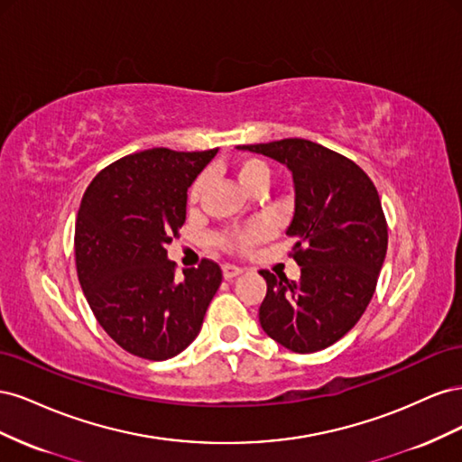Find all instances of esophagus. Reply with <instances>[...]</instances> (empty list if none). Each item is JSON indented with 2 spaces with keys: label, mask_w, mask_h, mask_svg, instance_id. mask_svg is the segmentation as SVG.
Returning a JSON list of instances; mask_svg holds the SVG:
<instances>
[{
  "label": "esophagus",
  "mask_w": 462,
  "mask_h": 462,
  "mask_svg": "<svg viewBox=\"0 0 462 462\" xmlns=\"http://www.w3.org/2000/svg\"><path fill=\"white\" fill-rule=\"evenodd\" d=\"M221 270H223V277L226 279H233V277L243 273V268H239V265H233V263H226Z\"/></svg>",
  "instance_id": "esophagus-1"
}]
</instances>
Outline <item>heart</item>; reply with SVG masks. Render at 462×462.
I'll use <instances>...</instances> for the list:
<instances>
[{
  "mask_svg": "<svg viewBox=\"0 0 462 462\" xmlns=\"http://www.w3.org/2000/svg\"><path fill=\"white\" fill-rule=\"evenodd\" d=\"M235 175L239 179V183L248 190H263L270 185L272 179V167L265 163L260 158L254 156H245L241 160H236L235 163ZM208 185V177L206 173L199 175L192 180V185L189 189V204L197 206L202 199V194ZM270 236V229L263 226V223H248V226L231 231V233H223L217 236V245L221 250L233 254H246L250 250L256 248L260 243H263Z\"/></svg>",
  "mask_w": 462,
  "mask_h": 462,
  "instance_id": "heart-1",
  "label": "heart"
}]
</instances>
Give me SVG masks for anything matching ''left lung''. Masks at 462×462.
<instances>
[{
	"label": "left lung",
	"instance_id": "8db88e82",
	"mask_svg": "<svg viewBox=\"0 0 462 462\" xmlns=\"http://www.w3.org/2000/svg\"><path fill=\"white\" fill-rule=\"evenodd\" d=\"M285 163L295 183L289 256L300 279L260 270L268 291L260 326L292 353H316L355 328L387 253V221L372 179L341 153L304 138L243 144Z\"/></svg>",
	"mask_w": 462,
	"mask_h": 462
}]
</instances>
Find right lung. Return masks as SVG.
I'll return each mask as SVG.
<instances>
[{
  "instance_id": "right-lung-1",
  "label": "right lung",
  "mask_w": 462,
  "mask_h": 462,
  "mask_svg": "<svg viewBox=\"0 0 462 462\" xmlns=\"http://www.w3.org/2000/svg\"><path fill=\"white\" fill-rule=\"evenodd\" d=\"M152 148L97 173L75 226L79 283L97 324L125 351L167 360L197 337L221 268L204 258L175 277L170 245L187 219V190L216 156Z\"/></svg>"
}]
</instances>
